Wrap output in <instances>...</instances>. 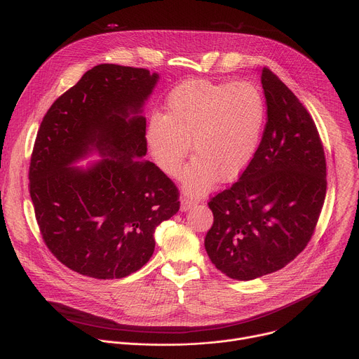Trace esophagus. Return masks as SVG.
I'll list each match as a JSON object with an SVG mask.
<instances>
[{
    "instance_id": "1",
    "label": "esophagus",
    "mask_w": 359,
    "mask_h": 359,
    "mask_svg": "<svg viewBox=\"0 0 359 359\" xmlns=\"http://www.w3.org/2000/svg\"><path fill=\"white\" fill-rule=\"evenodd\" d=\"M197 203H198V200H196V198H189V197L183 196L182 200H180V210H182V212H187V210H190L193 206H196Z\"/></svg>"
}]
</instances>
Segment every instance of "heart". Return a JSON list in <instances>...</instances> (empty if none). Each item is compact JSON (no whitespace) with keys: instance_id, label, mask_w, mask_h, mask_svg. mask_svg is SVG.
Returning <instances> with one entry per match:
<instances>
[{"instance_id":"1","label":"heart","mask_w":359,"mask_h":359,"mask_svg":"<svg viewBox=\"0 0 359 359\" xmlns=\"http://www.w3.org/2000/svg\"><path fill=\"white\" fill-rule=\"evenodd\" d=\"M266 123V100L257 85L184 81L170 90L165 114L151 115L146 143L156 166L168 176L183 173L184 191L206 194L220 182H233L257 153Z\"/></svg>"}]
</instances>
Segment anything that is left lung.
Instances as JSON below:
<instances>
[{
	"label": "left lung",
	"instance_id": "left-lung-1",
	"mask_svg": "<svg viewBox=\"0 0 359 359\" xmlns=\"http://www.w3.org/2000/svg\"><path fill=\"white\" fill-rule=\"evenodd\" d=\"M267 122L240 179L209 201L215 223L204 247L223 274L250 281L285 267L309 244L325 191L320 135L298 97L269 68L259 69Z\"/></svg>",
	"mask_w": 359,
	"mask_h": 359
}]
</instances>
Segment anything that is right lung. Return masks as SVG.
<instances>
[{
  "instance_id": "obj_1",
  "label": "right lung",
  "mask_w": 359,
  "mask_h": 359,
  "mask_svg": "<svg viewBox=\"0 0 359 359\" xmlns=\"http://www.w3.org/2000/svg\"><path fill=\"white\" fill-rule=\"evenodd\" d=\"M159 78L143 68L96 65L39 126L29 165L36 223L50 252L82 276L136 273L155 251V229L179 212L173 182L143 159V108ZM93 154L102 159L76 166Z\"/></svg>"
}]
</instances>
